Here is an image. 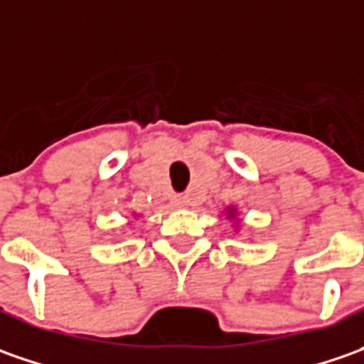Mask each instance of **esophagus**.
I'll list each match as a JSON object with an SVG mask.
<instances>
[{
	"instance_id": "34e87169",
	"label": "esophagus",
	"mask_w": 364,
	"mask_h": 364,
	"mask_svg": "<svg viewBox=\"0 0 364 364\" xmlns=\"http://www.w3.org/2000/svg\"><path fill=\"white\" fill-rule=\"evenodd\" d=\"M173 203H175V205H185V197H181V195H175V197H173Z\"/></svg>"
}]
</instances>
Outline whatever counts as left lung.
I'll use <instances>...</instances> for the list:
<instances>
[{"label": "left lung", "instance_id": "left-lung-1", "mask_svg": "<svg viewBox=\"0 0 364 364\" xmlns=\"http://www.w3.org/2000/svg\"><path fill=\"white\" fill-rule=\"evenodd\" d=\"M230 213H232V215H233V211H230Z\"/></svg>", "mask_w": 364, "mask_h": 364}]
</instances>
